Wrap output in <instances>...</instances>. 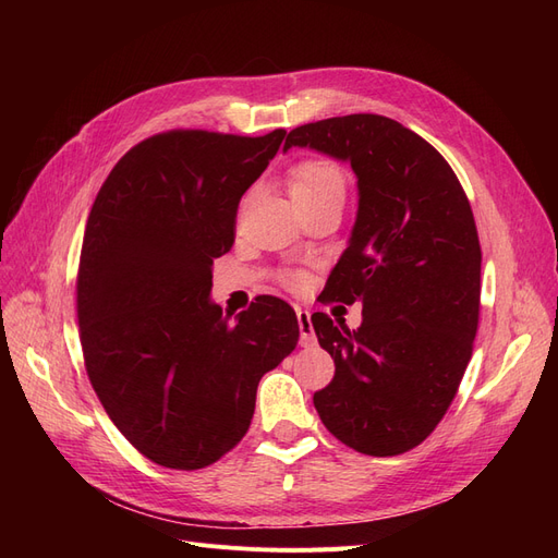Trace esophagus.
Wrapping results in <instances>:
<instances>
[{"label": "esophagus", "mask_w": 558, "mask_h": 558, "mask_svg": "<svg viewBox=\"0 0 558 558\" xmlns=\"http://www.w3.org/2000/svg\"><path fill=\"white\" fill-rule=\"evenodd\" d=\"M295 314H298V326H300V342L312 344L314 342V328H312V320H310V312L298 307Z\"/></svg>", "instance_id": "obj_1"}]
</instances>
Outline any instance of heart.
I'll return each mask as SVG.
<instances>
[{"mask_svg": "<svg viewBox=\"0 0 558 558\" xmlns=\"http://www.w3.org/2000/svg\"><path fill=\"white\" fill-rule=\"evenodd\" d=\"M289 191L295 205H312L328 197H344L347 193V174L340 165L330 158H307L291 167L289 172ZM281 283L291 291H300L307 286V275L302 269H283Z\"/></svg>", "mask_w": 558, "mask_h": 558, "instance_id": "b5f03b06", "label": "heart"}]
</instances>
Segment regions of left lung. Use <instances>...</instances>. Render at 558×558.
I'll list each match as a JSON object with an SVG mask.
<instances>
[{"label":"left lung","instance_id":"obj_1","mask_svg":"<svg viewBox=\"0 0 558 558\" xmlns=\"http://www.w3.org/2000/svg\"><path fill=\"white\" fill-rule=\"evenodd\" d=\"M349 160L359 216L326 283V302H363V324L312 314L335 361L314 393L324 426L367 456L414 449L459 391L480 326L482 248L449 162L393 118L351 113L300 125L286 146Z\"/></svg>","mask_w":558,"mask_h":558}]
</instances>
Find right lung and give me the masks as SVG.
Instances as JSON below:
<instances>
[{
  "mask_svg": "<svg viewBox=\"0 0 558 558\" xmlns=\"http://www.w3.org/2000/svg\"><path fill=\"white\" fill-rule=\"evenodd\" d=\"M283 137L158 132L93 202L76 275L83 361L116 428L162 468L199 470L238 447L260 377L298 344L289 302L260 295L234 320L209 302L240 199Z\"/></svg>",
  "mask_w": 558,
  "mask_h": 558,
  "instance_id": "1",
  "label": "right lung"
}]
</instances>
